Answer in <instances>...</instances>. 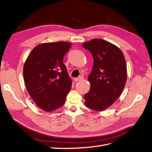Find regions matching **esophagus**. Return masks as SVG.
<instances>
[{
    "instance_id": "esophagus-1",
    "label": "esophagus",
    "mask_w": 152,
    "mask_h": 152,
    "mask_svg": "<svg viewBox=\"0 0 152 152\" xmlns=\"http://www.w3.org/2000/svg\"><path fill=\"white\" fill-rule=\"evenodd\" d=\"M84 79V78H83V77H78V78H75L74 79V81L75 82H79V81H80V80H82Z\"/></svg>"
}]
</instances>
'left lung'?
Masks as SVG:
<instances>
[{"mask_svg": "<svg viewBox=\"0 0 152 152\" xmlns=\"http://www.w3.org/2000/svg\"><path fill=\"white\" fill-rule=\"evenodd\" d=\"M94 58L88 77L91 87L84 95L86 107L102 112L120 97L127 80L126 59L121 49L108 41L94 39L82 44Z\"/></svg>", "mask_w": 152, "mask_h": 152, "instance_id": "left-lung-1", "label": "left lung"}]
</instances>
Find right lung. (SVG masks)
Returning <instances> with one entry per match:
<instances>
[{
    "label": "right lung",
    "instance_id": "add662e5",
    "mask_svg": "<svg viewBox=\"0 0 152 152\" xmlns=\"http://www.w3.org/2000/svg\"><path fill=\"white\" fill-rule=\"evenodd\" d=\"M72 43L40 44L32 49L23 67L27 91L38 107L47 112L61 107L72 88V79L63 63Z\"/></svg>",
    "mask_w": 152,
    "mask_h": 152
}]
</instances>
